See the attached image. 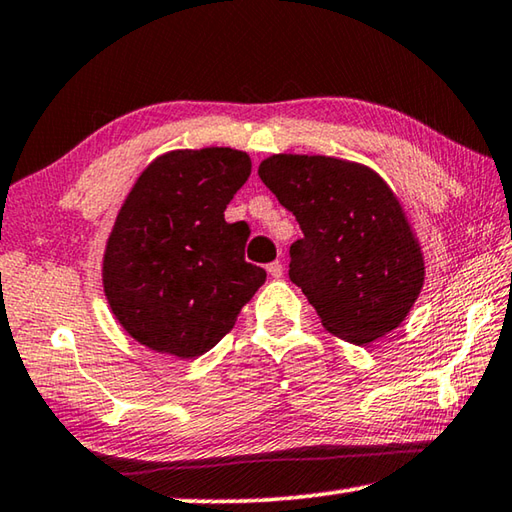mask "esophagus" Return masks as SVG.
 <instances>
[{"label": "esophagus", "mask_w": 512, "mask_h": 512, "mask_svg": "<svg viewBox=\"0 0 512 512\" xmlns=\"http://www.w3.org/2000/svg\"><path fill=\"white\" fill-rule=\"evenodd\" d=\"M266 271H268V275H271V277H282L284 266H282V262H271V264L266 266Z\"/></svg>", "instance_id": "esophagus-1"}]
</instances>
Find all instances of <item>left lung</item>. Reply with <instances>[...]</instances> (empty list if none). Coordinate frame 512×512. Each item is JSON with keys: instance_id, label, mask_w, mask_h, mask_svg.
<instances>
[{"instance_id": "8db88e82", "label": "left lung", "mask_w": 512, "mask_h": 512, "mask_svg": "<svg viewBox=\"0 0 512 512\" xmlns=\"http://www.w3.org/2000/svg\"><path fill=\"white\" fill-rule=\"evenodd\" d=\"M259 178L293 212L302 239L289 277L339 339L368 345L409 316L424 284V257L400 198L366 164L277 153Z\"/></svg>"}]
</instances>
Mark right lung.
Returning <instances> with one entry per match:
<instances>
[{
  "instance_id": "1",
  "label": "right lung",
  "mask_w": 512,
  "mask_h": 512,
  "mask_svg": "<svg viewBox=\"0 0 512 512\" xmlns=\"http://www.w3.org/2000/svg\"><path fill=\"white\" fill-rule=\"evenodd\" d=\"M248 153L178 149L135 180L103 253V293L137 343L201 357L237 323L266 271L244 259L248 225L225 207L250 176Z\"/></svg>"
}]
</instances>
